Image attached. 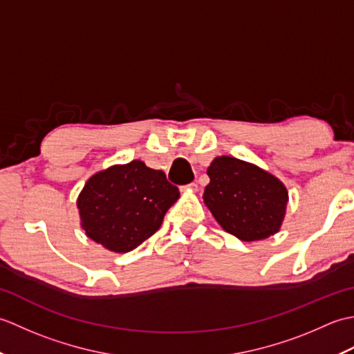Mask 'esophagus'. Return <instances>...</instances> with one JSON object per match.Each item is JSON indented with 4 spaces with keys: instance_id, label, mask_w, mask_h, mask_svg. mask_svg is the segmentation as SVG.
<instances>
[{
    "instance_id": "obj_1",
    "label": "esophagus",
    "mask_w": 354,
    "mask_h": 354,
    "mask_svg": "<svg viewBox=\"0 0 354 354\" xmlns=\"http://www.w3.org/2000/svg\"><path fill=\"white\" fill-rule=\"evenodd\" d=\"M181 190H190V192H194V190H198V184H196V183H190V184H187V185H183V187H181Z\"/></svg>"
}]
</instances>
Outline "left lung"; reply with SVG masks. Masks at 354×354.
I'll return each instance as SVG.
<instances>
[{
	"label": "left lung",
	"mask_w": 354,
	"mask_h": 354,
	"mask_svg": "<svg viewBox=\"0 0 354 354\" xmlns=\"http://www.w3.org/2000/svg\"><path fill=\"white\" fill-rule=\"evenodd\" d=\"M204 202L221 227L245 242L280 230L288 190L270 173L232 156H219L209 165Z\"/></svg>",
	"instance_id": "1"
}]
</instances>
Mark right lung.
Instances as JSON below:
<instances>
[{
	"label": "right lung",
	"mask_w": 354,
	"mask_h": 354,
	"mask_svg": "<svg viewBox=\"0 0 354 354\" xmlns=\"http://www.w3.org/2000/svg\"><path fill=\"white\" fill-rule=\"evenodd\" d=\"M178 198L162 170L142 161L112 165L89 178L80 193L82 228L106 250L129 252L155 234Z\"/></svg>",
	"instance_id": "right-lung-1"
}]
</instances>
